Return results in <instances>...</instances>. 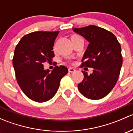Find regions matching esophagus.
Instances as JSON below:
<instances>
[{
	"label": "esophagus",
	"instance_id": "34e87169",
	"mask_svg": "<svg viewBox=\"0 0 133 133\" xmlns=\"http://www.w3.org/2000/svg\"><path fill=\"white\" fill-rule=\"evenodd\" d=\"M75 69L74 68H69V69H68V71L69 72V73H73V72L75 71Z\"/></svg>",
	"mask_w": 133,
	"mask_h": 133
}]
</instances>
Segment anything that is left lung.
I'll return each mask as SVG.
<instances>
[{"instance_id": "left-lung-1", "label": "left lung", "mask_w": 133, "mask_h": 133, "mask_svg": "<svg viewBox=\"0 0 133 133\" xmlns=\"http://www.w3.org/2000/svg\"><path fill=\"white\" fill-rule=\"evenodd\" d=\"M73 31L89 42L82 66L93 69L89 75L82 71L84 78L78 85L79 91L89 99L102 98L115 87L120 75L122 65L121 45L111 32L96 25L73 28Z\"/></svg>"}]
</instances>
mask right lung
I'll use <instances>...</instances> for the list:
<instances>
[{
	"instance_id": "right-lung-1",
	"label": "right lung",
	"mask_w": 133,
	"mask_h": 133,
	"mask_svg": "<svg viewBox=\"0 0 133 133\" xmlns=\"http://www.w3.org/2000/svg\"><path fill=\"white\" fill-rule=\"evenodd\" d=\"M59 31H35L24 36L16 46L13 65L17 82L29 98L37 102L51 99L62 78L68 73L64 65L50 72L43 63L55 57L53 47Z\"/></svg>"
}]
</instances>
